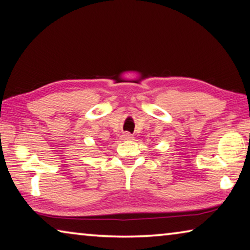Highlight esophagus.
Returning <instances> with one entry per match:
<instances>
[{
    "label": "esophagus",
    "mask_w": 250,
    "mask_h": 250,
    "mask_svg": "<svg viewBox=\"0 0 250 250\" xmlns=\"http://www.w3.org/2000/svg\"><path fill=\"white\" fill-rule=\"evenodd\" d=\"M132 138H133L132 134L129 133V132H125V133H122V135H121L122 140H131Z\"/></svg>",
    "instance_id": "esophagus-1"
}]
</instances>
